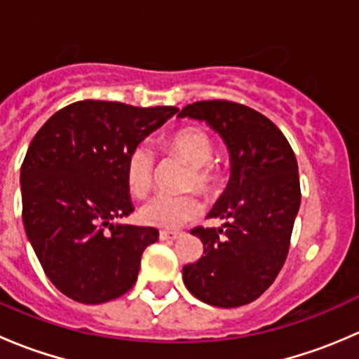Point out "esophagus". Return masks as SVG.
Here are the masks:
<instances>
[{
	"mask_svg": "<svg viewBox=\"0 0 359 359\" xmlns=\"http://www.w3.org/2000/svg\"><path fill=\"white\" fill-rule=\"evenodd\" d=\"M184 233H179V231H159V240L166 241V240H179L182 238Z\"/></svg>",
	"mask_w": 359,
	"mask_h": 359,
	"instance_id": "1",
	"label": "esophagus"
}]
</instances>
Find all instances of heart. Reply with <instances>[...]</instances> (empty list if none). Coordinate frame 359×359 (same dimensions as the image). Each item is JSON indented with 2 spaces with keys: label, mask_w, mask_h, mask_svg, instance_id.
<instances>
[{
  "label": "heart",
  "mask_w": 359,
  "mask_h": 359,
  "mask_svg": "<svg viewBox=\"0 0 359 359\" xmlns=\"http://www.w3.org/2000/svg\"><path fill=\"white\" fill-rule=\"evenodd\" d=\"M168 154L180 158L189 165L186 177V191L196 189L203 196H215L222 186V172L213 156V140L200 126H184L170 133L163 142ZM156 156L146 144L133 147L126 158L125 182L133 196H144L153 186ZM201 213V203L193 194L166 196L158 194L144 203L139 217L146 226L161 229H177L182 224L196 219Z\"/></svg>",
  "instance_id": "b5f03b06"
}]
</instances>
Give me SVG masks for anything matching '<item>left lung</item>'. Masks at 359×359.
<instances>
[{"label":"left lung","instance_id":"8db88e82","mask_svg":"<svg viewBox=\"0 0 359 359\" xmlns=\"http://www.w3.org/2000/svg\"><path fill=\"white\" fill-rule=\"evenodd\" d=\"M179 118L208 123L231 158L229 182L208 213L226 222L191 231L203 255L184 266V283L210 306H245L273 285L287 260L300 206L295 154L269 118L243 104L203 100L184 107Z\"/></svg>","mask_w":359,"mask_h":359}]
</instances>
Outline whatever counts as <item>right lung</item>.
Masks as SVG:
<instances>
[{
    "mask_svg": "<svg viewBox=\"0 0 359 359\" xmlns=\"http://www.w3.org/2000/svg\"><path fill=\"white\" fill-rule=\"evenodd\" d=\"M179 111L79 100L57 111L29 146L22 220L48 280L69 299L102 304L135 285L154 227L112 224L133 212L126 158Z\"/></svg>",
    "mask_w": 359,
    "mask_h": 359,
    "instance_id": "add662e5",
    "label": "right lung"
}]
</instances>
